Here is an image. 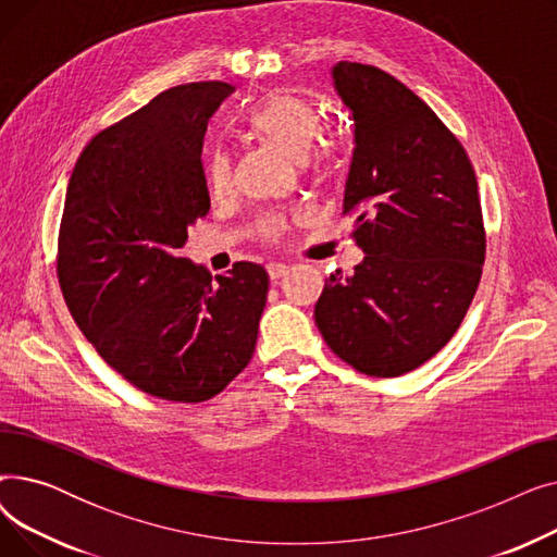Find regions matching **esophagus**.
I'll use <instances>...</instances> for the list:
<instances>
[{
  "mask_svg": "<svg viewBox=\"0 0 557 557\" xmlns=\"http://www.w3.org/2000/svg\"><path fill=\"white\" fill-rule=\"evenodd\" d=\"M269 275H271V280H282L286 273H288V267L286 263H282V261H273V263H269Z\"/></svg>",
  "mask_w": 557,
  "mask_h": 557,
  "instance_id": "1",
  "label": "esophagus"
}]
</instances>
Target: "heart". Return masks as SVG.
I'll list each match as a JSON object with an SVG mask.
<instances>
[{
    "instance_id": "obj_1",
    "label": "heart",
    "mask_w": 557,
    "mask_h": 557,
    "mask_svg": "<svg viewBox=\"0 0 557 557\" xmlns=\"http://www.w3.org/2000/svg\"><path fill=\"white\" fill-rule=\"evenodd\" d=\"M246 124L252 133L267 137L284 153L300 158L307 169L325 171L332 169L343 151L345 141L341 131L332 126H320V110L313 101L290 95L273 92L263 97L246 116ZM205 187L212 196L227 194L232 185V164L225 149H210L202 162ZM288 225L284 214H271L261 223V237L277 242Z\"/></svg>"
}]
</instances>
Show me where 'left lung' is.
I'll list each match as a JSON object with an SVG mask.
<instances>
[{
	"label": "left lung",
	"mask_w": 557,
	"mask_h": 557,
	"mask_svg": "<svg viewBox=\"0 0 557 557\" xmlns=\"http://www.w3.org/2000/svg\"><path fill=\"white\" fill-rule=\"evenodd\" d=\"M336 90L357 149L343 212L366 252L325 280L315 325L332 352L370 376L420 368L451 341L485 261L474 166L458 137L388 72L343 61Z\"/></svg>",
	"instance_id": "left-lung-1"
}]
</instances>
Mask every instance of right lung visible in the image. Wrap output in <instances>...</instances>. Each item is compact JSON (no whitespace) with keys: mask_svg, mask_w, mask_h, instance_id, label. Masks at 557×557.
<instances>
[{"mask_svg":"<svg viewBox=\"0 0 557 557\" xmlns=\"http://www.w3.org/2000/svg\"><path fill=\"white\" fill-rule=\"evenodd\" d=\"M232 90L175 85L85 146L58 230L55 273L78 330L141 393L181 404L219 395L252 359L269 273L219 275L181 257L210 210L205 122Z\"/></svg>","mask_w":557,"mask_h":557,"instance_id":"obj_1","label":"right lung"}]
</instances>
